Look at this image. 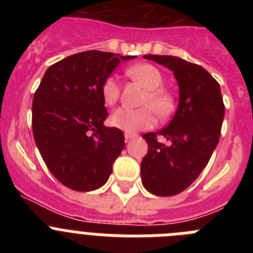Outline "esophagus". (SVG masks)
Instances as JSON below:
<instances>
[{
  "label": "esophagus",
  "mask_w": 253,
  "mask_h": 253,
  "mask_svg": "<svg viewBox=\"0 0 253 253\" xmlns=\"http://www.w3.org/2000/svg\"><path fill=\"white\" fill-rule=\"evenodd\" d=\"M124 137H125V140L128 142V140H130L131 138L135 137V134H133V133H125V134H124Z\"/></svg>",
  "instance_id": "34e87169"
}]
</instances>
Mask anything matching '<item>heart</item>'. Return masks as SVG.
I'll use <instances>...</instances> for the list:
<instances>
[{
  "label": "heart",
  "mask_w": 253,
  "mask_h": 253,
  "mask_svg": "<svg viewBox=\"0 0 253 253\" xmlns=\"http://www.w3.org/2000/svg\"><path fill=\"white\" fill-rule=\"evenodd\" d=\"M126 75L134 81L139 82L146 93L143 96L139 109L120 107L110 116L113 126L126 133L144 130L156 124V113L165 118L175 107V97L163 84L162 72L153 64L139 63L126 69ZM101 96L107 106H113L120 97V86L114 76L107 77L101 86Z\"/></svg>",
  "instance_id": "b5f03b06"
}]
</instances>
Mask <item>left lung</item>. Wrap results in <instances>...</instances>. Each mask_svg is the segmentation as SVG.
Wrapping results in <instances>:
<instances>
[{"label":"left lung","instance_id":"obj_1","mask_svg":"<svg viewBox=\"0 0 253 253\" xmlns=\"http://www.w3.org/2000/svg\"><path fill=\"white\" fill-rule=\"evenodd\" d=\"M144 58L171 69L177 80L180 100L166 128L143 135L148 152L140 163L142 184L154 195H177L199 177L219 142L224 118L220 86L199 64L172 55ZM160 135L170 144L161 143Z\"/></svg>","mask_w":253,"mask_h":253}]
</instances>
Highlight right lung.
I'll return each instance as SVG.
<instances>
[{
    "mask_svg": "<svg viewBox=\"0 0 253 253\" xmlns=\"http://www.w3.org/2000/svg\"><path fill=\"white\" fill-rule=\"evenodd\" d=\"M133 58L87 50L44 73L33 100V134L49 171L64 186L92 191L109 180L125 138L104 125L101 86L122 60Z\"/></svg>",
    "mask_w": 253,
    "mask_h": 253,
    "instance_id": "right-lung-1",
    "label": "right lung"
}]
</instances>
